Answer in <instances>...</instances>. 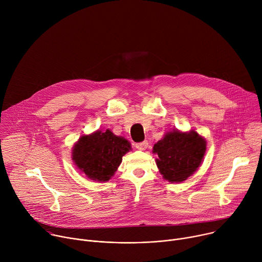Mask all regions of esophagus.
I'll return each mask as SVG.
<instances>
[{"mask_svg":"<svg viewBox=\"0 0 262 262\" xmlns=\"http://www.w3.org/2000/svg\"><path fill=\"white\" fill-rule=\"evenodd\" d=\"M148 146V142L147 141H144V142H141V143H136L135 144V147L137 149H139V150H145V149L147 148Z\"/></svg>","mask_w":262,"mask_h":262,"instance_id":"1","label":"esophagus"}]
</instances>
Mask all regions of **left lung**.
Wrapping results in <instances>:
<instances>
[{
	"instance_id": "left-lung-1",
	"label": "left lung",
	"mask_w": 262,
	"mask_h": 262,
	"mask_svg": "<svg viewBox=\"0 0 262 262\" xmlns=\"http://www.w3.org/2000/svg\"><path fill=\"white\" fill-rule=\"evenodd\" d=\"M206 151V141L195 130L182 133L173 129L155 144L159 156L157 166L169 182H182L199 168Z\"/></svg>"
}]
</instances>
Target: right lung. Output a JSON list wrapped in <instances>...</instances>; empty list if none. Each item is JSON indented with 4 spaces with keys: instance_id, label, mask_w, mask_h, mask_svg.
Segmentation results:
<instances>
[{
    "instance_id": "add662e5",
    "label": "right lung",
    "mask_w": 262,
    "mask_h": 262,
    "mask_svg": "<svg viewBox=\"0 0 262 262\" xmlns=\"http://www.w3.org/2000/svg\"><path fill=\"white\" fill-rule=\"evenodd\" d=\"M130 149L126 139L106 129L82 136L74 144L71 155L73 163L88 178L105 182L115 174L122 157Z\"/></svg>"
}]
</instances>
